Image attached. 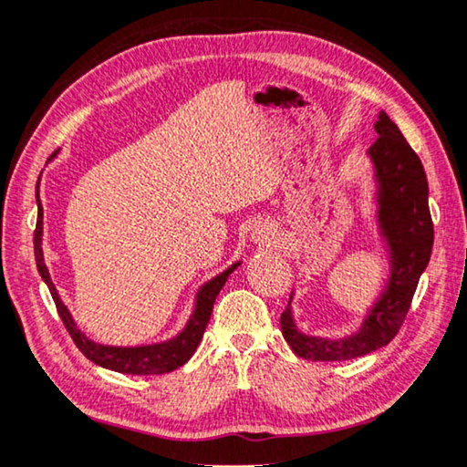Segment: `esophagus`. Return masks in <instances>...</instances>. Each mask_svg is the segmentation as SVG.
Here are the masks:
<instances>
[{"mask_svg":"<svg viewBox=\"0 0 467 467\" xmlns=\"http://www.w3.org/2000/svg\"><path fill=\"white\" fill-rule=\"evenodd\" d=\"M275 227L269 223V221H258L252 227V242L258 244V246H271L275 242Z\"/></svg>","mask_w":467,"mask_h":467,"instance_id":"1","label":"esophagus"}]
</instances>
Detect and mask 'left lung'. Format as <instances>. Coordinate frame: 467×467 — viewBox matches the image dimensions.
Wrapping results in <instances>:
<instances>
[{
	"instance_id": "8db88e82",
	"label": "left lung",
	"mask_w": 467,
	"mask_h": 467,
	"mask_svg": "<svg viewBox=\"0 0 467 467\" xmlns=\"http://www.w3.org/2000/svg\"><path fill=\"white\" fill-rule=\"evenodd\" d=\"M379 139L366 150L377 182V229L389 254V279L360 328L348 337L306 335L292 315V297L281 315V333L296 356L315 362H341L387 346L406 318L420 275L431 261L434 227L428 211L422 161L385 111L374 121Z\"/></svg>"
}]
</instances>
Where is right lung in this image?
Instances as JSON below:
<instances>
[{
  "label": "right lung",
  "instance_id": "right-lung-1",
  "mask_svg": "<svg viewBox=\"0 0 467 467\" xmlns=\"http://www.w3.org/2000/svg\"><path fill=\"white\" fill-rule=\"evenodd\" d=\"M56 155H57V150L53 152L51 159ZM36 206H39V217H36V227H35L36 269H39V275L43 277L45 284H47L53 302H56V306H57L59 318L64 320V327L67 328V333H70V337L74 339L76 348H78L90 362L103 366V368L124 372V374H165V372H171L186 364L190 358H192V354L198 348V343H201V339H202L204 328H206V325H209V318L213 312V304H215L221 287L225 285L227 277L235 269H238L240 263H234L229 269L219 273L217 277H213L211 281H206V284L198 289L192 317H190L186 327H183L173 339H167L161 343H150V346H136V348L103 346V343L88 339L87 335H84L80 328L76 327L70 310H67V306L61 302L57 289H56V285H53V281L49 277L47 265H45V258H43V248H41V244H43V206L39 201V186H36Z\"/></svg>",
  "mask_w": 467,
  "mask_h": 467
}]
</instances>
